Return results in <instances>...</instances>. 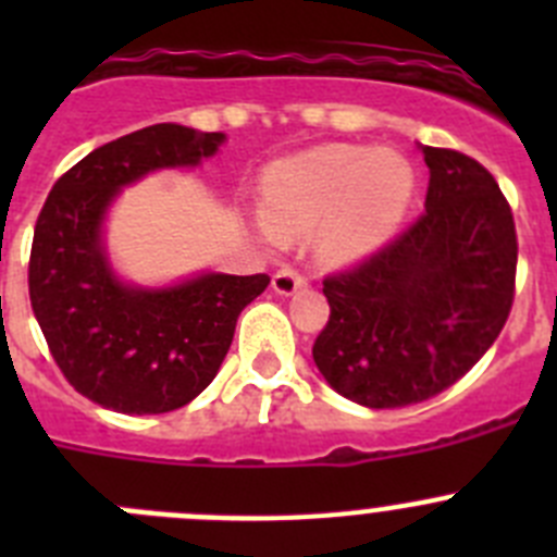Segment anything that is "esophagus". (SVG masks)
Masks as SVG:
<instances>
[{"instance_id":"1","label":"esophagus","mask_w":557,"mask_h":557,"mask_svg":"<svg viewBox=\"0 0 557 557\" xmlns=\"http://www.w3.org/2000/svg\"><path fill=\"white\" fill-rule=\"evenodd\" d=\"M304 287H307V278H304L295 268H282L273 275V289L278 295H295Z\"/></svg>"}]
</instances>
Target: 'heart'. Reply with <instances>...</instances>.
<instances>
[{
    "instance_id": "obj_1",
    "label": "heart",
    "mask_w": 557,
    "mask_h": 557,
    "mask_svg": "<svg viewBox=\"0 0 557 557\" xmlns=\"http://www.w3.org/2000/svg\"><path fill=\"white\" fill-rule=\"evenodd\" d=\"M264 239L321 228L332 262L371 253L405 218L412 172L398 152L323 145L273 164L264 175Z\"/></svg>"
}]
</instances>
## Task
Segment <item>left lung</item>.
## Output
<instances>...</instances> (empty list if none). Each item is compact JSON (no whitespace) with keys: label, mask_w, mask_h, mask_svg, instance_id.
Returning a JSON list of instances; mask_svg holds the SVG:
<instances>
[{"label":"left lung","mask_w":557,"mask_h":557,"mask_svg":"<svg viewBox=\"0 0 557 557\" xmlns=\"http://www.w3.org/2000/svg\"><path fill=\"white\" fill-rule=\"evenodd\" d=\"M426 211L343 273L323 278L329 323L312 357L339 396L391 410L451 387L494 346L516 293L513 211L488 170L421 147Z\"/></svg>","instance_id":"obj_1"}]
</instances>
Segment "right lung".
<instances>
[{
	"instance_id": "add662e5",
	"label": "right lung",
	"mask_w": 557,
	"mask_h": 557,
	"mask_svg": "<svg viewBox=\"0 0 557 557\" xmlns=\"http://www.w3.org/2000/svg\"><path fill=\"white\" fill-rule=\"evenodd\" d=\"M223 133L150 125L63 172L38 214L29 304L52 359L81 396L127 416L189 405L218 376L236 318L270 275L203 273L164 289L127 287L102 248V220L122 186L164 166H198Z\"/></svg>"
}]
</instances>
